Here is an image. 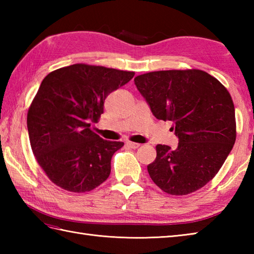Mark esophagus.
<instances>
[{"instance_id": "obj_1", "label": "esophagus", "mask_w": 254, "mask_h": 254, "mask_svg": "<svg viewBox=\"0 0 254 254\" xmlns=\"http://www.w3.org/2000/svg\"><path fill=\"white\" fill-rule=\"evenodd\" d=\"M126 144L127 145L128 147H131V148H137V147L141 146V145H139L138 143H134V142H131V141L126 142Z\"/></svg>"}]
</instances>
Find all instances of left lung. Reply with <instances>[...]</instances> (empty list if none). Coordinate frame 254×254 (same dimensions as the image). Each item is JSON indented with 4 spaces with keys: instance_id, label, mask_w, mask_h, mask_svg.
I'll return each mask as SVG.
<instances>
[{
    "instance_id": "8db88e82",
    "label": "left lung",
    "mask_w": 254,
    "mask_h": 254,
    "mask_svg": "<svg viewBox=\"0 0 254 254\" xmlns=\"http://www.w3.org/2000/svg\"><path fill=\"white\" fill-rule=\"evenodd\" d=\"M136 87L153 115L174 122L177 148L156 146L147 166L152 180L171 195H187L216 176L236 142L234 101L227 88L201 69H169L138 75Z\"/></svg>"
}]
</instances>
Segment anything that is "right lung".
I'll return each instance as SVG.
<instances>
[{"mask_svg": "<svg viewBox=\"0 0 254 254\" xmlns=\"http://www.w3.org/2000/svg\"><path fill=\"white\" fill-rule=\"evenodd\" d=\"M134 72L77 63L42 80L27 113L32 153L47 177L64 190L84 193L105 182L111 158L124 143L106 141L90 130L111 91Z\"/></svg>", "mask_w": 254, "mask_h": 254, "instance_id": "1", "label": "right lung"}]
</instances>
